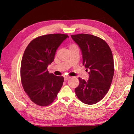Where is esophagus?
<instances>
[{"instance_id": "34e87169", "label": "esophagus", "mask_w": 134, "mask_h": 134, "mask_svg": "<svg viewBox=\"0 0 134 134\" xmlns=\"http://www.w3.org/2000/svg\"><path fill=\"white\" fill-rule=\"evenodd\" d=\"M70 78V76H65V77H64V80L65 81H67V80H69Z\"/></svg>"}]
</instances>
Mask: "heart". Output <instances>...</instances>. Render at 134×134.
<instances>
[{
	"label": "heart",
	"instance_id": "obj_1",
	"mask_svg": "<svg viewBox=\"0 0 134 134\" xmlns=\"http://www.w3.org/2000/svg\"><path fill=\"white\" fill-rule=\"evenodd\" d=\"M73 47H77V45H76L75 44H71L69 45V49L70 48H71Z\"/></svg>",
	"mask_w": 134,
	"mask_h": 134
}]
</instances>
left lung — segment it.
Here are the masks:
<instances>
[{
	"label": "left lung",
	"mask_w": 134,
	"mask_h": 134,
	"mask_svg": "<svg viewBox=\"0 0 134 134\" xmlns=\"http://www.w3.org/2000/svg\"><path fill=\"white\" fill-rule=\"evenodd\" d=\"M81 48L83 65L89 70V79L79 78L75 94L79 100L88 105L96 104L107 94L112 83L115 67L112 52L103 39L88 34L71 35Z\"/></svg>",
	"instance_id": "left-lung-1"
}]
</instances>
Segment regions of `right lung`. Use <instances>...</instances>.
<instances>
[{
  "mask_svg": "<svg viewBox=\"0 0 134 134\" xmlns=\"http://www.w3.org/2000/svg\"><path fill=\"white\" fill-rule=\"evenodd\" d=\"M65 34H50L37 37L28 44L21 64V80L31 101L41 107L51 104L57 97L64 82L63 76L49 74L56 49L64 40Z\"/></svg>",
  "mask_w": 134,
  "mask_h": 134,
  "instance_id": "obj_1",
  "label": "right lung"
}]
</instances>
